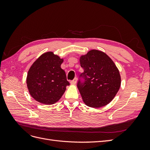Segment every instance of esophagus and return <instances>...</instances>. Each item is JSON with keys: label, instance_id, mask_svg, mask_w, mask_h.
<instances>
[{"label": "esophagus", "instance_id": "esophagus-1", "mask_svg": "<svg viewBox=\"0 0 150 150\" xmlns=\"http://www.w3.org/2000/svg\"><path fill=\"white\" fill-rule=\"evenodd\" d=\"M76 82H77V78H75L73 80H72V81H70V83H71V84H75L76 83Z\"/></svg>", "mask_w": 150, "mask_h": 150}]
</instances>
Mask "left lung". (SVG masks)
Returning <instances> with one entry per match:
<instances>
[{"instance_id":"8db88e82","label":"left lung","mask_w":150,"mask_h":150,"mask_svg":"<svg viewBox=\"0 0 150 150\" xmlns=\"http://www.w3.org/2000/svg\"><path fill=\"white\" fill-rule=\"evenodd\" d=\"M84 72L77 86L86 105L100 108L111 102L121 86L120 72L107 54L91 50L80 57Z\"/></svg>"}]
</instances>
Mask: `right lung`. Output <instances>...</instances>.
<instances>
[{
	"instance_id": "obj_1",
	"label": "right lung",
	"mask_w": 150,
	"mask_h": 150,
	"mask_svg": "<svg viewBox=\"0 0 150 150\" xmlns=\"http://www.w3.org/2000/svg\"><path fill=\"white\" fill-rule=\"evenodd\" d=\"M62 59L52 52L42 54L31 66L27 76V86L31 96L44 104L59 100L67 86L65 71L61 69Z\"/></svg>"
}]
</instances>
